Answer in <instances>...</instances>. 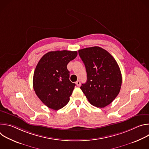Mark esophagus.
Masks as SVG:
<instances>
[{"label": "esophagus", "mask_w": 149, "mask_h": 149, "mask_svg": "<svg viewBox=\"0 0 149 149\" xmlns=\"http://www.w3.org/2000/svg\"><path fill=\"white\" fill-rule=\"evenodd\" d=\"M75 84H76V85H77V86L78 87H79V86H81V82H80L79 81H77L75 82Z\"/></svg>", "instance_id": "1"}]
</instances>
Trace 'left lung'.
<instances>
[{
  "label": "left lung",
  "mask_w": 149,
  "mask_h": 149,
  "mask_svg": "<svg viewBox=\"0 0 149 149\" xmlns=\"http://www.w3.org/2000/svg\"><path fill=\"white\" fill-rule=\"evenodd\" d=\"M86 68L87 81L81 89L94 106L104 108L118 95L122 83L121 73L113 56L99 47L78 51Z\"/></svg>",
  "instance_id": "8db88e82"
}]
</instances>
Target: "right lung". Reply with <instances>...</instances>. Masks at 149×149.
I'll return each mask as SVG.
<instances>
[{
  "label": "right lung",
  "mask_w": 149,
  "mask_h": 149,
  "mask_svg": "<svg viewBox=\"0 0 149 149\" xmlns=\"http://www.w3.org/2000/svg\"><path fill=\"white\" fill-rule=\"evenodd\" d=\"M77 51H51L42 56L33 74L34 91L48 107L58 110L70 101L75 84L70 81L67 64L77 56Z\"/></svg>",
  "instance_id": "add662e5"
}]
</instances>
